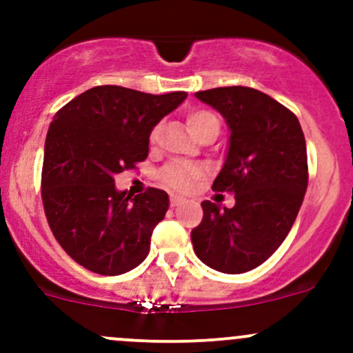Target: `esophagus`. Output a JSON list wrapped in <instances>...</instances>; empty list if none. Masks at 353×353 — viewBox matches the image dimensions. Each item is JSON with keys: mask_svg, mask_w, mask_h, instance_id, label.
<instances>
[{"mask_svg": "<svg viewBox=\"0 0 353 353\" xmlns=\"http://www.w3.org/2000/svg\"><path fill=\"white\" fill-rule=\"evenodd\" d=\"M184 203V198L181 196H170V206H179Z\"/></svg>", "mask_w": 353, "mask_h": 353, "instance_id": "obj_1", "label": "esophagus"}]
</instances>
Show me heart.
<instances>
[{
	"label": "heart",
	"mask_w": 353,
	"mask_h": 353,
	"mask_svg": "<svg viewBox=\"0 0 353 353\" xmlns=\"http://www.w3.org/2000/svg\"><path fill=\"white\" fill-rule=\"evenodd\" d=\"M186 123L190 131L193 133L194 138H198L203 131L212 124H219V119L213 116L212 112L203 109L191 110L186 117ZM159 138V130H152L150 133V143H155ZM203 176V169L199 165H193V163H184V162H170L162 170V183L165 184L169 190L176 191V193H188L194 183Z\"/></svg>",
	"instance_id": "b5f03b06"
}]
</instances>
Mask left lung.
I'll return each instance as SVG.
<instances>
[{
	"instance_id": "8db88e82",
	"label": "left lung",
	"mask_w": 353,
	"mask_h": 353,
	"mask_svg": "<svg viewBox=\"0 0 353 353\" xmlns=\"http://www.w3.org/2000/svg\"><path fill=\"white\" fill-rule=\"evenodd\" d=\"M229 126V148L215 191L236 194L232 208L203 201L191 230L196 256L216 272L237 275L265 263L294 225L307 190V152L294 112L249 87L196 92Z\"/></svg>"
}]
</instances>
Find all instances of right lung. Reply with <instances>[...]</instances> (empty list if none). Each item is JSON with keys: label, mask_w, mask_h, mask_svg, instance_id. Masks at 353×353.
Returning <instances> with one entry per match:
<instances>
[{"label": "right lung", "mask_w": 353, "mask_h": 353, "mask_svg": "<svg viewBox=\"0 0 353 353\" xmlns=\"http://www.w3.org/2000/svg\"><path fill=\"white\" fill-rule=\"evenodd\" d=\"M186 92L152 95L117 85L83 92L52 117L44 147L42 203L68 254L99 275H123L148 256L169 210L165 191L131 198L114 176L148 157L152 130Z\"/></svg>", "instance_id": "add662e5"}]
</instances>
